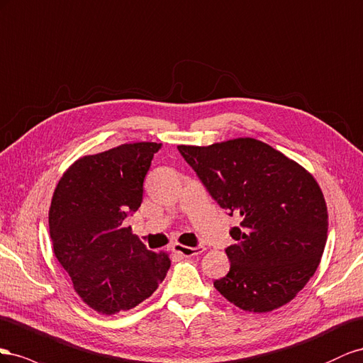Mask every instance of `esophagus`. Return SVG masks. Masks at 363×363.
I'll list each match as a JSON object with an SVG mask.
<instances>
[{
    "label": "esophagus",
    "mask_w": 363,
    "mask_h": 363,
    "mask_svg": "<svg viewBox=\"0 0 363 363\" xmlns=\"http://www.w3.org/2000/svg\"><path fill=\"white\" fill-rule=\"evenodd\" d=\"M173 251H174L176 254H181L182 257H193V255H198V254L203 252L205 247L201 246V245L191 247V246H184V245H181V243H174V245H173Z\"/></svg>",
    "instance_id": "esophagus-1"
}]
</instances>
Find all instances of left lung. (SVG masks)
Instances as JSON below:
<instances>
[{
	"mask_svg": "<svg viewBox=\"0 0 363 363\" xmlns=\"http://www.w3.org/2000/svg\"><path fill=\"white\" fill-rule=\"evenodd\" d=\"M178 150L220 208L242 217L225 251L230 272L214 287L245 312L291 303L316 272L327 242V203L313 174L250 137Z\"/></svg>",
	"mask_w": 363,
	"mask_h": 363,
	"instance_id": "1",
	"label": "left lung"
}]
</instances>
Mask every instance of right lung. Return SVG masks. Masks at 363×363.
Returning <instances> with one entry per match:
<instances>
[{"instance_id":"right-lung-1","label":"right lung","mask_w":363,"mask_h":363,"mask_svg":"<svg viewBox=\"0 0 363 363\" xmlns=\"http://www.w3.org/2000/svg\"><path fill=\"white\" fill-rule=\"evenodd\" d=\"M160 143H130L86 155L62 174L48 211L50 237L76 294L103 315L129 310L165 278L167 252L149 251L128 214L143 202V182Z\"/></svg>"}]
</instances>
